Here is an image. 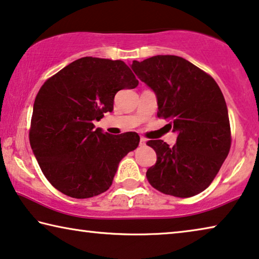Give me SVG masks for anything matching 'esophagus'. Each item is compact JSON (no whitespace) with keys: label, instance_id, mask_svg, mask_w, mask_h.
<instances>
[{"label":"esophagus","instance_id":"34e87169","mask_svg":"<svg viewBox=\"0 0 259 259\" xmlns=\"http://www.w3.org/2000/svg\"><path fill=\"white\" fill-rule=\"evenodd\" d=\"M140 144H141V145H145V144H146V140H145V138H144V137H141Z\"/></svg>","mask_w":259,"mask_h":259}]
</instances>
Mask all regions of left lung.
I'll use <instances>...</instances> for the list:
<instances>
[{
    "label": "left lung",
    "instance_id": "obj_1",
    "mask_svg": "<svg viewBox=\"0 0 259 259\" xmlns=\"http://www.w3.org/2000/svg\"><path fill=\"white\" fill-rule=\"evenodd\" d=\"M156 94L158 117L178 134L169 146L146 144L157 161L146 171L150 185L164 194L191 198L209 186L230 150V123L225 98L215 80L178 56H154L130 65Z\"/></svg>",
    "mask_w": 259,
    "mask_h": 259
}]
</instances>
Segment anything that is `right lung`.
Listing matches in <instances>:
<instances>
[{"label": "right lung", "instance_id": "add662e5", "mask_svg": "<svg viewBox=\"0 0 259 259\" xmlns=\"http://www.w3.org/2000/svg\"><path fill=\"white\" fill-rule=\"evenodd\" d=\"M138 80L122 60L83 57L45 81L33 103L30 144L53 187L87 199L113 184L119 161L140 144L138 134L110 135L96 128L114 109L121 90Z\"/></svg>", "mask_w": 259, "mask_h": 259}]
</instances>
